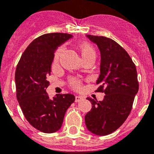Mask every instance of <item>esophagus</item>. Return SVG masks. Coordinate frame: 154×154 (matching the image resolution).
<instances>
[{
    "label": "esophagus",
    "instance_id": "obj_1",
    "mask_svg": "<svg viewBox=\"0 0 154 154\" xmlns=\"http://www.w3.org/2000/svg\"><path fill=\"white\" fill-rule=\"evenodd\" d=\"M82 100H83V97L82 96H75V102H79Z\"/></svg>",
    "mask_w": 154,
    "mask_h": 154
}]
</instances>
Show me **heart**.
Masks as SVG:
<instances>
[{
	"mask_svg": "<svg viewBox=\"0 0 154 154\" xmlns=\"http://www.w3.org/2000/svg\"><path fill=\"white\" fill-rule=\"evenodd\" d=\"M79 47L80 51H81L82 57L84 58L85 60H86L91 57L95 58V50L90 43H88V42H82L79 44ZM63 51H64L63 47H61V48H58L57 51H56L55 55H54V64L57 63L60 58L61 56H62ZM69 84L70 85H71V87L74 89H79L82 86L81 82L75 78L70 79Z\"/></svg>",
	"mask_w": 154,
	"mask_h": 154,
	"instance_id": "obj_1",
	"label": "heart"
}]
</instances>
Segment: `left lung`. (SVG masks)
<instances>
[{
	"label": "left lung",
	"mask_w": 154,
	"mask_h": 154,
	"mask_svg": "<svg viewBox=\"0 0 154 154\" xmlns=\"http://www.w3.org/2000/svg\"><path fill=\"white\" fill-rule=\"evenodd\" d=\"M101 55L100 74L96 91L105 94L102 101L87 99L92 108L85 116L87 128L97 135H107L118 129L128 118L138 91L137 69L122 46L109 38L88 35Z\"/></svg>",
	"instance_id": "1"
}]
</instances>
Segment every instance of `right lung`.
<instances>
[{"label": "right lung", "mask_w": 154, "mask_h": 154, "mask_svg": "<svg viewBox=\"0 0 154 154\" xmlns=\"http://www.w3.org/2000/svg\"><path fill=\"white\" fill-rule=\"evenodd\" d=\"M72 37L67 33H48L32 41L17 64L15 72L17 97L28 122L38 131L53 133L62 126L67 109L75 101L71 94L49 97L46 88L54 52Z\"/></svg>", "instance_id": "1"}]
</instances>
